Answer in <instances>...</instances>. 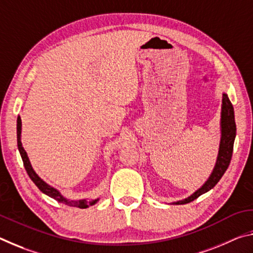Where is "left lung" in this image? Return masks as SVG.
I'll use <instances>...</instances> for the list:
<instances>
[{
    "label": "left lung",
    "instance_id": "1",
    "mask_svg": "<svg viewBox=\"0 0 253 253\" xmlns=\"http://www.w3.org/2000/svg\"><path fill=\"white\" fill-rule=\"evenodd\" d=\"M235 134H237V126L234 121V110L233 106L231 104L229 97L226 93H223L222 97V108H221V140L219 154H217L216 163L214 166L213 172L210 175L208 181L201 186L198 191H195L193 194L182 201L174 202V204H186L190 203L195 199H198L200 195L207 193L216 185L221 177L223 176L226 169L229 168L231 158H232L233 144Z\"/></svg>",
    "mask_w": 253,
    "mask_h": 253
}]
</instances>
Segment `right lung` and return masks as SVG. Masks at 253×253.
Returning <instances> with one entry per match:
<instances>
[{"label": "right lung", "mask_w": 253, "mask_h": 253, "mask_svg": "<svg viewBox=\"0 0 253 253\" xmlns=\"http://www.w3.org/2000/svg\"><path fill=\"white\" fill-rule=\"evenodd\" d=\"M21 127H22V123H21V118L20 116L18 117V121H16V136H18V148H19V152H20V155L22 157V161H23V165H24V169L27 170L28 175L30 176V178L32 179L33 183L36 184L38 186V188L42 192V193H44L45 195L50 196V198L54 199L55 201H58L60 203H63L66 205H69V207H76V208H80V209H85V208H89L90 205L96 204L98 202V200H91V201H88V200H68L66 199L65 196H63L60 192L57 190V188H54L52 186H50L49 184H46L43 179H41V177H39V175H38L36 172H34V169H32L31 166V163L29 161V157H28V154L27 152L24 151V148L22 146V143H21Z\"/></svg>", "instance_id": "add662e5"}]
</instances>
